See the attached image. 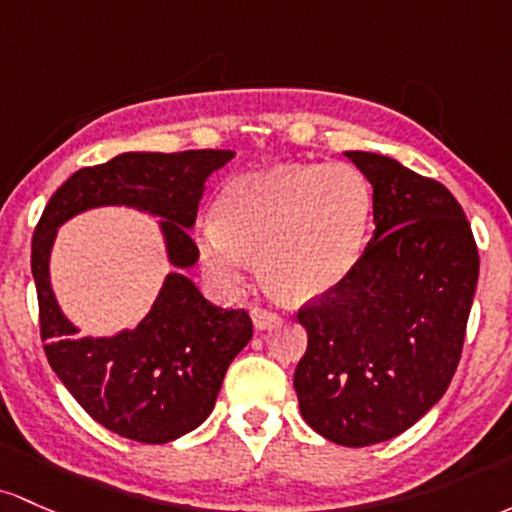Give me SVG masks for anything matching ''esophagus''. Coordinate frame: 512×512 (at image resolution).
Returning <instances> with one entry per match:
<instances>
[{
    "instance_id": "esophagus-1",
    "label": "esophagus",
    "mask_w": 512,
    "mask_h": 512,
    "mask_svg": "<svg viewBox=\"0 0 512 512\" xmlns=\"http://www.w3.org/2000/svg\"><path fill=\"white\" fill-rule=\"evenodd\" d=\"M251 319H254V326L258 331H266L278 324V314L266 312V309H251Z\"/></svg>"
}]
</instances>
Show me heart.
Segmentation results:
<instances>
[{"instance_id": "b5f03b06", "label": "heart", "mask_w": 512, "mask_h": 512, "mask_svg": "<svg viewBox=\"0 0 512 512\" xmlns=\"http://www.w3.org/2000/svg\"><path fill=\"white\" fill-rule=\"evenodd\" d=\"M217 210L220 217H208L198 234L215 287L237 290L261 254L268 283L292 300H317L363 256L372 186L353 164L275 166L229 183Z\"/></svg>"}]
</instances>
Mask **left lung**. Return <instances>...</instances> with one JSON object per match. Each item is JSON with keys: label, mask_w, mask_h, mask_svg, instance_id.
<instances>
[{"label": "left lung", "mask_w": 512, "mask_h": 512, "mask_svg": "<svg viewBox=\"0 0 512 512\" xmlns=\"http://www.w3.org/2000/svg\"><path fill=\"white\" fill-rule=\"evenodd\" d=\"M372 186L375 234L353 273L297 314L307 353L300 413L343 447L392 440L450 387L472 309L479 251L445 186L375 152H346Z\"/></svg>", "instance_id": "8db88e82"}]
</instances>
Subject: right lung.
Here are the masks:
<instances>
[{
    "mask_svg": "<svg viewBox=\"0 0 512 512\" xmlns=\"http://www.w3.org/2000/svg\"><path fill=\"white\" fill-rule=\"evenodd\" d=\"M232 159V149L123 152L72 174L33 232L31 273L48 363L79 406L123 438L162 445L198 428L212 413L229 363L251 341L249 314L215 307L183 273L198 261L191 229L205 183ZM106 204L159 216L175 271L135 330L79 337L52 292L49 254L67 219Z\"/></svg>",
    "mask_w": 512,
    "mask_h": 512,
    "instance_id": "right-lung-1",
    "label": "right lung"
}]
</instances>
